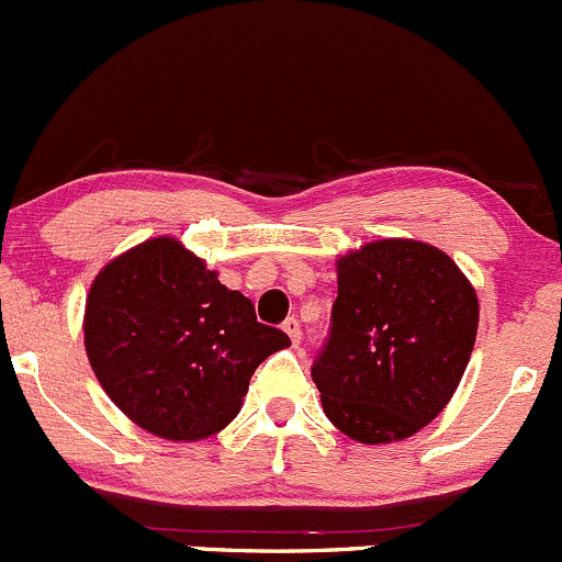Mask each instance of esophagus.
I'll use <instances>...</instances> for the list:
<instances>
[{"mask_svg": "<svg viewBox=\"0 0 562 562\" xmlns=\"http://www.w3.org/2000/svg\"><path fill=\"white\" fill-rule=\"evenodd\" d=\"M282 330L288 333V338H291V344L293 347H299L301 344V336H304V333H301V323L295 317H288L285 323H282Z\"/></svg>", "mask_w": 562, "mask_h": 562, "instance_id": "34e87169", "label": "esophagus"}]
</instances>
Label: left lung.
Wrapping results in <instances>:
<instances>
[{"label": "left lung", "instance_id": "8db88e82", "mask_svg": "<svg viewBox=\"0 0 562 562\" xmlns=\"http://www.w3.org/2000/svg\"><path fill=\"white\" fill-rule=\"evenodd\" d=\"M330 338L312 368L323 411L366 446L416 435L451 403L477 336L472 282L418 239H375L336 261Z\"/></svg>", "mask_w": 562, "mask_h": 562}]
</instances>
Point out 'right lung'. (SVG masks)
Instances as JSON below:
<instances>
[{
  "label": "right lung",
  "mask_w": 562,
  "mask_h": 562,
  "mask_svg": "<svg viewBox=\"0 0 562 562\" xmlns=\"http://www.w3.org/2000/svg\"><path fill=\"white\" fill-rule=\"evenodd\" d=\"M82 330L111 403L172 442L224 429L256 368L291 347L176 237H151L111 258L90 285Z\"/></svg>",
  "instance_id": "right-lung-1"
}]
</instances>
